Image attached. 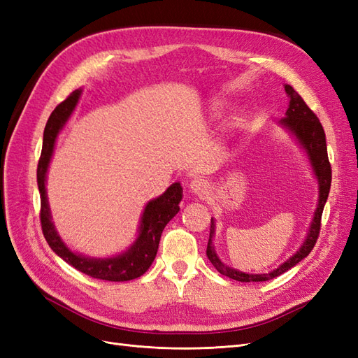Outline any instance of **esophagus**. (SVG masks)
Here are the masks:
<instances>
[{
	"instance_id": "34e87169",
	"label": "esophagus",
	"mask_w": 358,
	"mask_h": 358,
	"mask_svg": "<svg viewBox=\"0 0 358 358\" xmlns=\"http://www.w3.org/2000/svg\"><path fill=\"white\" fill-rule=\"evenodd\" d=\"M209 182L204 180V179H200V178H196L192 179L191 183H189V189L196 194V196L199 197H206L209 194Z\"/></svg>"
}]
</instances>
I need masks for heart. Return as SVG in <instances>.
I'll list each match as a JSON object with an SVG mask.
<instances>
[{
	"mask_svg": "<svg viewBox=\"0 0 358 358\" xmlns=\"http://www.w3.org/2000/svg\"><path fill=\"white\" fill-rule=\"evenodd\" d=\"M215 109H218V107H216V106H215Z\"/></svg>",
	"mask_w": 358,
	"mask_h": 358,
	"instance_id": "1",
	"label": "heart"
}]
</instances>
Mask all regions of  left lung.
I'll use <instances>...</instances> for the list:
<instances>
[{"instance_id": "left-lung-1", "label": "left lung", "mask_w": 358, "mask_h": 358, "mask_svg": "<svg viewBox=\"0 0 358 358\" xmlns=\"http://www.w3.org/2000/svg\"><path fill=\"white\" fill-rule=\"evenodd\" d=\"M285 91L289 96V107H288L285 117L280 119V124L285 125L289 131H292V134L299 138V142L303 145V148L308 150L313 170H315V175L320 182L318 208H317L315 216H313V221H312L306 242L303 243V246L288 259L287 263H284L282 266L273 270V272L266 273V275L242 273V272H237V270L227 267L224 263H221V259L218 258V255L215 254V249L212 246L215 224H213V221H210L212 222L210 224V234H209V242H208V249H206V254H208V258L210 259V263L221 275H224L227 278H231L234 280H239V282H263V280H270L279 275L285 273L288 268L294 267L299 262H301L303 258L309 255V252L312 251L313 246H315L318 237H320L321 216H322L324 204H326V201H327L330 185H331V166H330L329 155H327L326 133H324V128L320 122L318 116L309 109V106L299 95V92H296V90L289 85H285Z\"/></svg>"}]
</instances>
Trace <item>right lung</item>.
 <instances>
[{
	"label": "right lung",
	"instance_id": "right-lung-1",
	"mask_svg": "<svg viewBox=\"0 0 358 358\" xmlns=\"http://www.w3.org/2000/svg\"><path fill=\"white\" fill-rule=\"evenodd\" d=\"M79 96L80 90L73 91L66 100L55 107V110L50 113L48 119L45 134H43V148L37 166L41 231L49 246L53 249V252L58 254L64 262H67L74 268H78L79 272L95 279L112 280V282H124V280H131L142 276L149 268V266L152 264L158 251L162 230H164V227L173 216L179 212L182 188L180 183H173L162 196L148 203L142 216V224H140L138 239L125 254L106 259H91L73 254L59 239L55 229H53V224L50 221L49 204L46 199L45 182L57 136L62 125L67 122V119L71 115L76 104H78Z\"/></svg>",
	"mask_w": 358,
	"mask_h": 358
}]
</instances>
